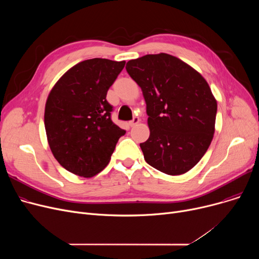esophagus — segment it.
Returning <instances> with one entry per match:
<instances>
[{
	"label": "esophagus",
	"mask_w": 259,
	"mask_h": 259,
	"mask_svg": "<svg viewBox=\"0 0 259 259\" xmlns=\"http://www.w3.org/2000/svg\"><path fill=\"white\" fill-rule=\"evenodd\" d=\"M139 122H140V117L139 116H134L133 119L131 121H129V125H130V127H134L135 125H138Z\"/></svg>",
	"instance_id": "34e87169"
}]
</instances>
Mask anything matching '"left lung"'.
Here are the masks:
<instances>
[{
	"label": "left lung",
	"instance_id": "left-lung-1",
	"mask_svg": "<svg viewBox=\"0 0 259 259\" xmlns=\"http://www.w3.org/2000/svg\"><path fill=\"white\" fill-rule=\"evenodd\" d=\"M143 91L150 137L140 144L158 171L181 175L205 155L213 140L217 102L207 80L167 53L147 54L126 65Z\"/></svg>",
	"mask_w": 259,
	"mask_h": 259
}]
</instances>
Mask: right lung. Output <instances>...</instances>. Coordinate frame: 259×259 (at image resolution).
<instances>
[{
    "label": "right lung",
    "mask_w": 259,
    "mask_h": 259,
    "mask_svg": "<svg viewBox=\"0 0 259 259\" xmlns=\"http://www.w3.org/2000/svg\"><path fill=\"white\" fill-rule=\"evenodd\" d=\"M125 63L99 58L80 62L48 95L44 122L49 147L60 165L75 175L100 173L126 133L111 120L113 109L106 100Z\"/></svg>",
    "instance_id": "obj_1"
}]
</instances>
